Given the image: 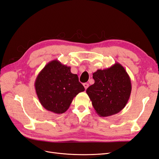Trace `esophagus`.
I'll return each instance as SVG.
<instances>
[{
	"label": "esophagus",
	"mask_w": 159,
	"mask_h": 159,
	"mask_svg": "<svg viewBox=\"0 0 159 159\" xmlns=\"http://www.w3.org/2000/svg\"><path fill=\"white\" fill-rule=\"evenodd\" d=\"M83 86H84V87L85 89V90H86V89L89 87V84L88 83H84L83 84Z\"/></svg>",
	"instance_id": "obj_1"
}]
</instances>
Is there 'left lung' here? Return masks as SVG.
I'll return each instance as SVG.
<instances>
[{"label":"left lung","instance_id":"1","mask_svg":"<svg viewBox=\"0 0 159 159\" xmlns=\"http://www.w3.org/2000/svg\"><path fill=\"white\" fill-rule=\"evenodd\" d=\"M95 83L87 89L96 113L108 117L119 113L127 104L132 91L130 78L121 65L116 62L93 74Z\"/></svg>","mask_w":159,"mask_h":159}]
</instances>
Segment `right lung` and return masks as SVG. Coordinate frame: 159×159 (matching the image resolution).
Returning <instances> with one entry per match:
<instances>
[{
	"mask_svg": "<svg viewBox=\"0 0 159 159\" xmlns=\"http://www.w3.org/2000/svg\"><path fill=\"white\" fill-rule=\"evenodd\" d=\"M34 85L41 105L57 114L66 111L74 97L84 91L78 75L72 74L70 66L58 60H52L44 66Z\"/></svg>",
	"mask_w": 159,
	"mask_h": 159,
	"instance_id": "1",
	"label": "right lung"
}]
</instances>
